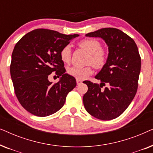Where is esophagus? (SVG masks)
I'll return each instance as SVG.
<instances>
[{
	"label": "esophagus",
	"instance_id": "34e87169",
	"mask_svg": "<svg viewBox=\"0 0 153 153\" xmlns=\"http://www.w3.org/2000/svg\"><path fill=\"white\" fill-rule=\"evenodd\" d=\"M82 82H83V81H81V79H76V83H77V85H81V83H82Z\"/></svg>",
	"mask_w": 153,
	"mask_h": 153
}]
</instances>
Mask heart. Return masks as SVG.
Returning <instances> with one entry per match:
<instances>
[{
    "mask_svg": "<svg viewBox=\"0 0 153 153\" xmlns=\"http://www.w3.org/2000/svg\"><path fill=\"white\" fill-rule=\"evenodd\" d=\"M80 47L89 53L87 62L91 63L97 69H101L105 65L108 60V54L106 51L102 49V45L99 41L95 39H85L79 43ZM71 47L66 45L60 52V59L64 63H69L71 60ZM68 73L70 76L78 79H84L93 72L92 65L85 67L72 66L68 68Z\"/></svg>",
    "mask_w": 153,
    "mask_h": 153,
    "instance_id": "b5f03b06",
    "label": "heart"
}]
</instances>
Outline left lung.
<instances>
[{
  "label": "left lung",
  "instance_id": "obj_1",
  "mask_svg": "<svg viewBox=\"0 0 153 153\" xmlns=\"http://www.w3.org/2000/svg\"><path fill=\"white\" fill-rule=\"evenodd\" d=\"M85 36L103 39L108 45V55L106 65L95 76L102 83L85 81L88 89L83 95V104L95 118L112 120L126 110L137 93L141 56L134 39L119 29L102 28ZM106 83L108 86L102 90Z\"/></svg>",
  "mask_w": 153,
  "mask_h": 153
}]
</instances>
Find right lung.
<instances>
[{"instance_id":"obj_1","label":"right lung","mask_w":153,"mask_h":153,"mask_svg":"<svg viewBox=\"0 0 153 153\" xmlns=\"http://www.w3.org/2000/svg\"><path fill=\"white\" fill-rule=\"evenodd\" d=\"M78 36L39 28L28 33L16 44L10 74L16 97L29 113L45 117L57 112L63 106L68 94L76 87L74 77L65 73L60 52ZM53 71L61 79L52 85L48 76Z\"/></svg>"}]
</instances>
